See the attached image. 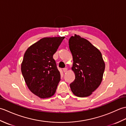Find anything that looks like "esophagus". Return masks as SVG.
Masks as SVG:
<instances>
[{
  "mask_svg": "<svg viewBox=\"0 0 126 126\" xmlns=\"http://www.w3.org/2000/svg\"><path fill=\"white\" fill-rule=\"evenodd\" d=\"M63 71L64 73H65V72H66V71H67V68H63Z\"/></svg>",
  "mask_w": 126,
  "mask_h": 126,
  "instance_id": "obj_1",
  "label": "esophagus"
}]
</instances>
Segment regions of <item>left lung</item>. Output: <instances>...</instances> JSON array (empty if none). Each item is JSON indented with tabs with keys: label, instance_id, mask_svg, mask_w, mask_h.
<instances>
[{
	"label": "left lung",
	"instance_id": "1",
	"mask_svg": "<svg viewBox=\"0 0 126 126\" xmlns=\"http://www.w3.org/2000/svg\"><path fill=\"white\" fill-rule=\"evenodd\" d=\"M73 57L72 70L75 79L70 84L78 97H87L97 89L102 80L105 64L101 52L88 40L75 34L69 41Z\"/></svg>",
	"mask_w": 126,
	"mask_h": 126
}]
</instances>
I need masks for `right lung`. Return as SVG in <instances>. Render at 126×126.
<instances>
[{
    "label": "right lung",
    "instance_id": "1",
    "mask_svg": "<svg viewBox=\"0 0 126 126\" xmlns=\"http://www.w3.org/2000/svg\"><path fill=\"white\" fill-rule=\"evenodd\" d=\"M65 37H45L29 47L24 55L21 71L29 89L42 98L54 95L61 75L53 55Z\"/></svg>",
    "mask_w": 126,
    "mask_h": 126
}]
</instances>
